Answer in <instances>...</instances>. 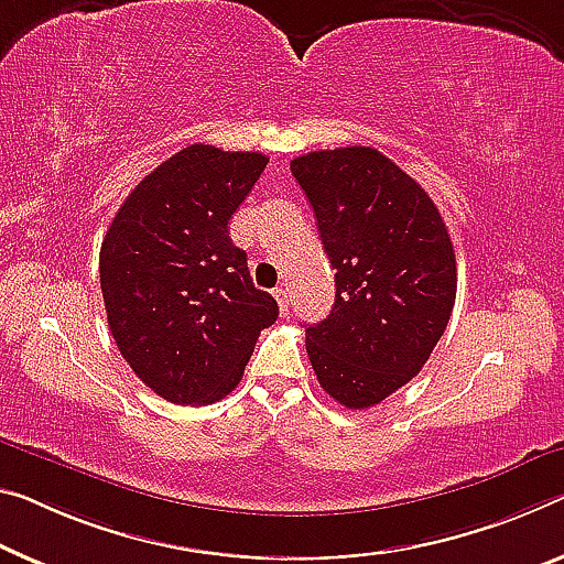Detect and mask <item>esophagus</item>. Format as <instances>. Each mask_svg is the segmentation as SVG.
I'll return each mask as SVG.
<instances>
[{"instance_id":"1","label":"esophagus","mask_w":564,"mask_h":564,"mask_svg":"<svg viewBox=\"0 0 564 564\" xmlns=\"http://www.w3.org/2000/svg\"><path fill=\"white\" fill-rule=\"evenodd\" d=\"M274 300H276V305H280V312H282V315H288V307H290V294H288V288H276V290H274Z\"/></svg>"}]
</instances>
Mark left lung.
I'll list each match as a JSON object with an SVG mask.
<instances>
[{
  "instance_id": "left-lung-1",
  "label": "left lung",
  "mask_w": 564,
  "mask_h": 564,
  "mask_svg": "<svg viewBox=\"0 0 564 564\" xmlns=\"http://www.w3.org/2000/svg\"><path fill=\"white\" fill-rule=\"evenodd\" d=\"M335 270V305L307 327L312 370L345 409H370L426 366L456 300V257L431 196L366 145L290 163Z\"/></svg>"
}]
</instances>
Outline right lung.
Segmentation results:
<instances>
[{
    "label": "right lung",
    "instance_id": "obj_1",
    "mask_svg": "<svg viewBox=\"0 0 564 564\" xmlns=\"http://www.w3.org/2000/svg\"><path fill=\"white\" fill-rule=\"evenodd\" d=\"M267 155L194 143L151 171L100 247L108 325L128 366L178 405L229 395L280 307L254 288L229 219Z\"/></svg>",
    "mask_w": 564,
    "mask_h": 564
}]
</instances>
